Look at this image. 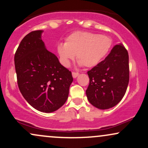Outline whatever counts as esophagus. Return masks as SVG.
<instances>
[{"label":"esophagus","mask_w":148,"mask_h":148,"mask_svg":"<svg viewBox=\"0 0 148 148\" xmlns=\"http://www.w3.org/2000/svg\"><path fill=\"white\" fill-rule=\"evenodd\" d=\"M79 75V72H72V76L74 78H76Z\"/></svg>","instance_id":"1"}]
</instances>
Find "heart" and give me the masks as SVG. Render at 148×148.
<instances>
[{"instance_id": "1", "label": "heart", "mask_w": 148, "mask_h": 148, "mask_svg": "<svg viewBox=\"0 0 148 148\" xmlns=\"http://www.w3.org/2000/svg\"><path fill=\"white\" fill-rule=\"evenodd\" d=\"M111 45V38L107 35L76 31L66 38L64 44H59L57 50L61 62L65 67H68L76 55L80 64L92 67L108 53Z\"/></svg>"}]
</instances>
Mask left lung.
Here are the masks:
<instances>
[{
    "mask_svg": "<svg viewBox=\"0 0 148 148\" xmlns=\"http://www.w3.org/2000/svg\"><path fill=\"white\" fill-rule=\"evenodd\" d=\"M86 95L92 105L108 109L121 101L130 81L129 55L123 45H116L104 60L87 72Z\"/></svg>",
    "mask_w": 148,
    "mask_h": 148,
    "instance_id": "1",
    "label": "left lung"
}]
</instances>
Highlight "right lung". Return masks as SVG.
<instances>
[{
	"mask_svg": "<svg viewBox=\"0 0 148 148\" xmlns=\"http://www.w3.org/2000/svg\"><path fill=\"white\" fill-rule=\"evenodd\" d=\"M42 30L30 32L20 42L14 55L19 90L29 104L38 111L51 113L65 103L72 72L45 48Z\"/></svg>",
	"mask_w": 148,
	"mask_h": 148,
	"instance_id": "right-lung-1",
	"label": "right lung"
}]
</instances>
